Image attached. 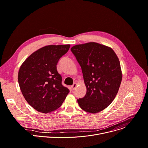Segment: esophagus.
<instances>
[{
  "instance_id": "obj_1",
  "label": "esophagus",
  "mask_w": 148,
  "mask_h": 148,
  "mask_svg": "<svg viewBox=\"0 0 148 148\" xmlns=\"http://www.w3.org/2000/svg\"><path fill=\"white\" fill-rule=\"evenodd\" d=\"M77 84L76 83H74L73 84V85L71 86V88H72V90H74L75 89V88L77 87Z\"/></svg>"
}]
</instances>
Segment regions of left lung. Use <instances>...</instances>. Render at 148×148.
<instances>
[{"instance_id": "1", "label": "left lung", "mask_w": 148, "mask_h": 148, "mask_svg": "<svg viewBox=\"0 0 148 148\" xmlns=\"http://www.w3.org/2000/svg\"><path fill=\"white\" fill-rule=\"evenodd\" d=\"M71 51L82 67L87 88L78 103L88 113H99L112 103L119 91L122 79L119 60L110 47L96 42L76 45Z\"/></svg>"}]
</instances>
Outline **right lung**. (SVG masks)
Wrapping results in <instances>:
<instances>
[{
    "label": "right lung",
    "mask_w": 148,
    "mask_h": 148,
    "mask_svg": "<svg viewBox=\"0 0 148 148\" xmlns=\"http://www.w3.org/2000/svg\"><path fill=\"white\" fill-rule=\"evenodd\" d=\"M70 45H47L33 52L21 65L18 83L25 99L39 112L48 113L58 109L70 90L62 84L57 70L60 58Z\"/></svg>",
    "instance_id": "obj_1"
}]
</instances>
